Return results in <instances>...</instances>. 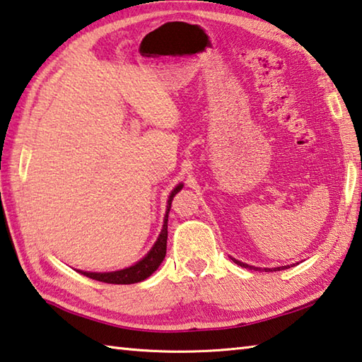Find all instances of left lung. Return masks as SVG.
<instances>
[{
  "label": "left lung",
  "mask_w": 362,
  "mask_h": 362,
  "mask_svg": "<svg viewBox=\"0 0 362 362\" xmlns=\"http://www.w3.org/2000/svg\"><path fill=\"white\" fill-rule=\"evenodd\" d=\"M232 261L235 262L237 265H240V267H245V269H255V270H261L259 267H255V265H248V264H245V262H240V261H237V259H233L232 257ZM289 265H284V267H274V269H264L265 272H278V270H284V269H288Z\"/></svg>",
  "instance_id": "8db88e82"
}]
</instances>
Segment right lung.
Wrapping results in <instances>:
<instances>
[{
    "mask_svg": "<svg viewBox=\"0 0 362 362\" xmlns=\"http://www.w3.org/2000/svg\"><path fill=\"white\" fill-rule=\"evenodd\" d=\"M181 189H182V182H181V185H177L173 189V191H171L168 202H167V211H165L162 230H160V233H158L157 242L152 245V248L149 250L148 255H146L143 259H139L136 264H133V265H130V267L122 269V270H116V272H84V270H78L79 274L87 276V278H92V280L110 283V284L139 283V281L146 280V278L154 274V272L158 269V265H160L162 261L165 259V255H167L168 213H170L171 200H173L175 195L180 192Z\"/></svg>",
    "mask_w": 362,
    "mask_h": 362,
    "instance_id": "right-lung-1",
    "label": "right lung"
}]
</instances>
